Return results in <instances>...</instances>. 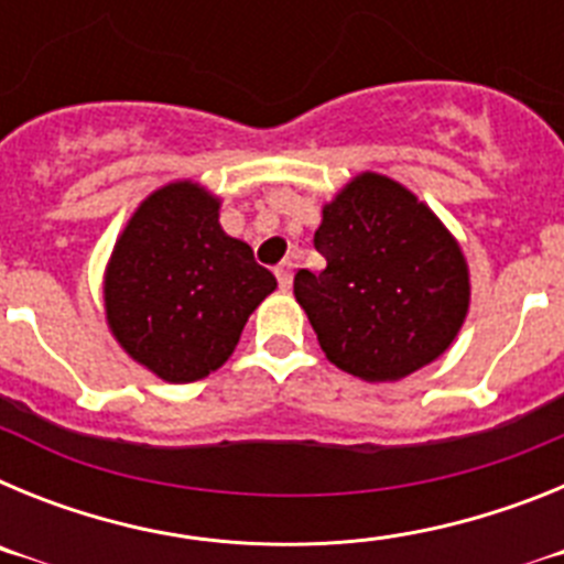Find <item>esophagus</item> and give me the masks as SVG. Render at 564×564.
Returning <instances> with one entry per match:
<instances>
[{
    "instance_id": "1",
    "label": "esophagus",
    "mask_w": 564,
    "mask_h": 564,
    "mask_svg": "<svg viewBox=\"0 0 564 564\" xmlns=\"http://www.w3.org/2000/svg\"><path fill=\"white\" fill-rule=\"evenodd\" d=\"M276 279H279V288H282V291H291V282H293V262H279L276 265Z\"/></svg>"
}]
</instances>
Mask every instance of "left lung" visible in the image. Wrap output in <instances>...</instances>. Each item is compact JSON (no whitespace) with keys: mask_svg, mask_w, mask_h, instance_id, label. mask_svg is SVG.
<instances>
[{"mask_svg":"<svg viewBox=\"0 0 564 564\" xmlns=\"http://www.w3.org/2000/svg\"><path fill=\"white\" fill-rule=\"evenodd\" d=\"M313 246L327 268H302L293 296L338 370L401 381L449 350L468 313V265L410 188L358 174L322 208Z\"/></svg>","mask_w":564,"mask_h":564,"instance_id":"8db88e82","label":"left lung"}]
</instances>
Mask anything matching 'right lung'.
<instances>
[{"label":"right lung","instance_id":"add662e5","mask_svg":"<svg viewBox=\"0 0 564 564\" xmlns=\"http://www.w3.org/2000/svg\"><path fill=\"white\" fill-rule=\"evenodd\" d=\"M276 279L220 226V197L192 181L134 208L104 273V311L127 356L169 383L228 361Z\"/></svg>","mask_w":564,"mask_h":564}]
</instances>
